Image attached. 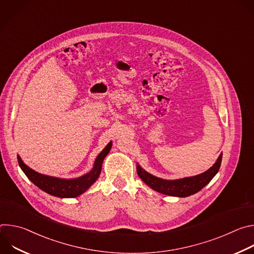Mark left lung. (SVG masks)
Segmentation results:
<instances>
[{
	"mask_svg": "<svg viewBox=\"0 0 254 254\" xmlns=\"http://www.w3.org/2000/svg\"><path fill=\"white\" fill-rule=\"evenodd\" d=\"M221 161L222 154H220L216 163L206 172L194 177H186L178 180H165L155 177L144 171L138 164L136 165V172L144 183L159 193L175 197H188L199 192L210 182L218 173Z\"/></svg>",
	"mask_w": 254,
	"mask_h": 254,
	"instance_id": "1",
	"label": "left lung"
}]
</instances>
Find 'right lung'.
Wrapping results in <instances>:
<instances>
[{
  "label": "right lung",
  "instance_id": "right-lung-1",
  "mask_svg": "<svg viewBox=\"0 0 254 254\" xmlns=\"http://www.w3.org/2000/svg\"><path fill=\"white\" fill-rule=\"evenodd\" d=\"M112 146L113 142H108L107 146L96 157L92 170L89 173L75 179H61L40 174L25 165L19 156L18 163L31 182L42 191L59 198H75L84 193L98 179L103 160L110 153Z\"/></svg>",
  "mask_w": 254,
  "mask_h": 254
}]
</instances>
